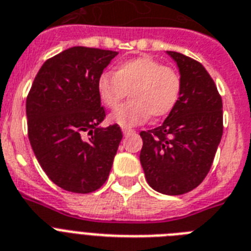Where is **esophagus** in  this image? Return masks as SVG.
<instances>
[{
	"label": "esophagus",
	"mask_w": 251,
	"mask_h": 251,
	"mask_svg": "<svg viewBox=\"0 0 251 251\" xmlns=\"http://www.w3.org/2000/svg\"><path fill=\"white\" fill-rule=\"evenodd\" d=\"M134 130L132 129H126V127H122V134H124V135L125 136H127V135H130V134H134Z\"/></svg>",
	"instance_id": "obj_1"
}]
</instances>
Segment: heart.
<instances>
[{"mask_svg": "<svg viewBox=\"0 0 251 251\" xmlns=\"http://www.w3.org/2000/svg\"><path fill=\"white\" fill-rule=\"evenodd\" d=\"M98 96L104 106L116 108L127 96L130 98L109 116L121 127L142 125L153 116H167L181 94V77L172 67L148 57L130 58L116 65L115 74L103 73L97 81Z\"/></svg>", "mask_w": 251, "mask_h": 251, "instance_id": "b5f03b06", "label": "heart"}]
</instances>
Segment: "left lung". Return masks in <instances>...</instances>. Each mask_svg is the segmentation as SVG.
Returning a JSON list of instances; mask_svg holds the SVG:
<instances>
[{"instance_id":"8db88e82","label":"left lung","mask_w":251,"mask_h":251,"mask_svg":"<svg viewBox=\"0 0 251 251\" xmlns=\"http://www.w3.org/2000/svg\"><path fill=\"white\" fill-rule=\"evenodd\" d=\"M167 54L177 64L181 94L161 126L140 132V163L151 189L181 195L201 185L213 163L223 132L222 100L201 62Z\"/></svg>"}]
</instances>
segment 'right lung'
<instances>
[{
	"instance_id": "1",
	"label": "right lung",
	"mask_w": 251,
	"mask_h": 251,
	"mask_svg": "<svg viewBox=\"0 0 251 251\" xmlns=\"http://www.w3.org/2000/svg\"><path fill=\"white\" fill-rule=\"evenodd\" d=\"M117 54L67 48L44 62L26 98L31 149L52 182L66 191L92 193L112 168L122 132L117 124L100 126L106 113L97 81Z\"/></svg>"
}]
</instances>
